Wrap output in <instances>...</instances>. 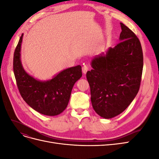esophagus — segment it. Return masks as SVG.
<instances>
[{"label": "esophagus", "mask_w": 159, "mask_h": 159, "mask_svg": "<svg viewBox=\"0 0 159 159\" xmlns=\"http://www.w3.org/2000/svg\"><path fill=\"white\" fill-rule=\"evenodd\" d=\"M88 70H89L88 66L87 65H84V66L82 67V71H83L84 74H85L86 73H87V71H88Z\"/></svg>", "instance_id": "1"}]
</instances>
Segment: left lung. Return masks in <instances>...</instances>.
Wrapping results in <instances>:
<instances>
[{
  "label": "left lung",
  "mask_w": 159,
  "mask_h": 159,
  "mask_svg": "<svg viewBox=\"0 0 159 159\" xmlns=\"http://www.w3.org/2000/svg\"><path fill=\"white\" fill-rule=\"evenodd\" d=\"M120 42L107 52L95 56L91 62L93 69L86 78L95 111L111 119L127 109L140 88L143 68L141 42L134 33L123 23Z\"/></svg>",
  "instance_id": "1"
}]
</instances>
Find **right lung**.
Instances as JSON below:
<instances>
[{"mask_svg": "<svg viewBox=\"0 0 159 159\" xmlns=\"http://www.w3.org/2000/svg\"><path fill=\"white\" fill-rule=\"evenodd\" d=\"M23 34L14 53L13 70L16 84L22 98L38 113L55 116L62 113L68 106L72 88L82 76L81 66L66 69L54 78L40 81L27 74L20 60V49Z\"/></svg>", "mask_w": 159, "mask_h": 159, "instance_id": "right-lung-1", "label": "right lung"}]
</instances>
